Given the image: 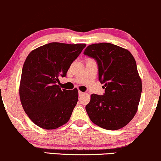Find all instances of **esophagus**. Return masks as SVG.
Here are the masks:
<instances>
[{
	"label": "esophagus",
	"mask_w": 161,
	"mask_h": 161,
	"mask_svg": "<svg viewBox=\"0 0 161 161\" xmlns=\"http://www.w3.org/2000/svg\"><path fill=\"white\" fill-rule=\"evenodd\" d=\"M83 93H84L82 92V91H79V97H80V96H82V95L83 94Z\"/></svg>",
	"instance_id": "obj_1"
}]
</instances>
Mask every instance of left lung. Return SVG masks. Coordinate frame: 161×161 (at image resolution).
I'll list each match as a JSON object with an SVG mask.
<instances>
[{
	"label": "left lung",
	"instance_id": "8db88e82",
	"mask_svg": "<svg viewBox=\"0 0 161 161\" xmlns=\"http://www.w3.org/2000/svg\"><path fill=\"white\" fill-rule=\"evenodd\" d=\"M84 55L94 58L103 95L93 93L85 106L93 123L107 130H117L135 117L142 92L137 64L128 50L110 43L87 46Z\"/></svg>",
	"mask_w": 161,
	"mask_h": 161
}]
</instances>
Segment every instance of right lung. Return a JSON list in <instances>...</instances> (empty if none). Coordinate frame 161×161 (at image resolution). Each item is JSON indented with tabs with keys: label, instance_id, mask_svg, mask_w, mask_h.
Here are the masks:
<instances>
[{
	"label": "right lung",
	"instance_id": "obj_1",
	"mask_svg": "<svg viewBox=\"0 0 161 161\" xmlns=\"http://www.w3.org/2000/svg\"><path fill=\"white\" fill-rule=\"evenodd\" d=\"M85 46L52 42L35 49L26 57L20 99L25 113L36 125L55 129L70 119L78 101V90H62L58 84Z\"/></svg>",
	"mask_w": 161,
	"mask_h": 161
}]
</instances>
